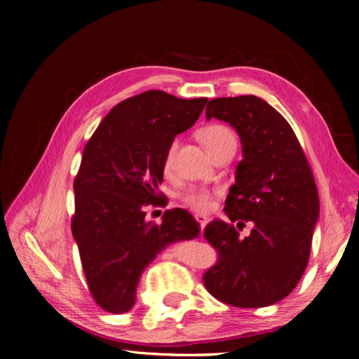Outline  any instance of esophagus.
<instances>
[{
	"instance_id": "1",
	"label": "esophagus",
	"mask_w": 359,
	"mask_h": 359,
	"mask_svg": "<svg viewBox=\"0 0 359 359\" xmlns=\"http://www.w3.org/2000/svg\"><path fill=\"white\" fill-rule=\"evenodd\" d=\"M194 220H196L199 224H201V226H204V224L209 222V218L201 215V214H196V215H194Z\"/></svg>"
}]
</instances>
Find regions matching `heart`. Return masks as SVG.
<instances>
[{"mask_svg": "<svg viewBox=\"0 0 359 359\" xmlns=\"http://www.w3.org/2000/svg\"><path fill=\"white\" fill-rule=\"evenodd\" d=\"M199 137H201L205 149L210 151V155H214V151L218 147H222V145L229 141V139H234L233 133H231L226 126L217 123L204 126V128L199 131ZM175 150H177V142L172 141L168 145L165 156H163V171H165L166 175H171L174 172ZM215 193L217 191H210L208 188H190V190L182 194L180 201L184 203L188 209H191L194 212H208L214 208Z\"/></svg>", "mask_w": 359, "mask_h": 359, "instance_id": "1", "label": "heart"}]
</instances>
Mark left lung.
<instances>
[{"label":"left lung","mask_w":359,"mask_h":359,"mask_svg":"<svg viewBox=\"0 0 359 359\" xmlns=\"http://www.w3.org/2000/svg\"><path fill=\"white\" fill-rule=\"evenodd\" d=\"M205 117L238 131L244 158L224 201L231 223L217 218L204 229L218 259L203 283L229 306H271L294 290L311 257L320 214L311 165L288 121L258 96L210 100ZM247 221L254 228L241 240L233 223Z\"/></svg>","instance_id":"obj_1"}]
</instances>
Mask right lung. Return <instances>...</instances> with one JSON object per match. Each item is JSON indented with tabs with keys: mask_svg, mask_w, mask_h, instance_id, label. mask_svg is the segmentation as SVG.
Here are the masks:
<instances>
[{
	"mask_svg": "<svg viewBox=\"0 0 359 359\" xmlns=\"http://www.w3.org/2000/svg\"><path fill=\"white\" fill-rule=\"evenodd\" d=\"M205 102L149 90L112 107L83 147L71 231L90 293L106 312H128L150 261L172 242L199 234L185 209L166 210L161 223L145 222V209L168 204L158 190L163 156Z\"/></svg>",
	"mask_w": 359,
	"mask_h": 359,
	"instance_id": "right-lung-1",
	"label": "right lung"
}]
</instances>
